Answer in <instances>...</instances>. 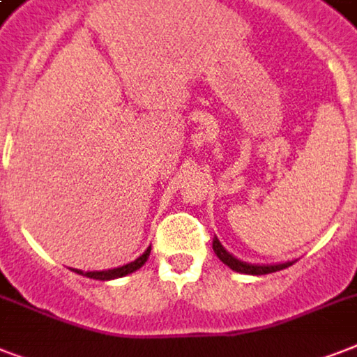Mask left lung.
Here are the masks:
<instances>
[{
    "mask_svg": "<svg viewBox=\"0 0 357 357\" xmlns=\"http://www.w3.org/2000/svg\"><path fill=\"white\" fill-rule=\"evenodd\" d=\"M213 250L224 265H228L231 271L241 272V274H250V276H263V274H271V272L282 271V268H287L294 263V261H285V263H272V265H254V263H246V261L237 259L235 255H231L228 250L224 248L222 243L218 241L217 237L213 238Z\"/></svg>",
    "mask_w": 357,
    "mask_h": 357,
    "instance_id": "obj_1",
    "label": "left lung"
}]
</instances>
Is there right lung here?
I'll use <instances>...</instances> for the list:
<instances>
[{
  "label": "right lung",
  "instance_id": "right-lung-1",
  "mask_svg": "<svg viewBox=\"0 0 357 357\" xmlns=\"http://www.w3.org/2000/svg\"><path fill=\"white\" fill-rule=\"evenodd\" d=\"M150 250L151 246H148V248L144 250V254L139 255L137 259L131 261V263H126V265L122 266H116V268H107V271H77V268H72V271H75L77 274H81V276H86L91 278V280H100V282H109V280H116V278H123L128 276V274H131V272L139 271L140 266L144 265L146 261H148V257H150Z\"/></svg>",
  "mask_w": 357,
  "mask_h": 357
}]
</instances>
